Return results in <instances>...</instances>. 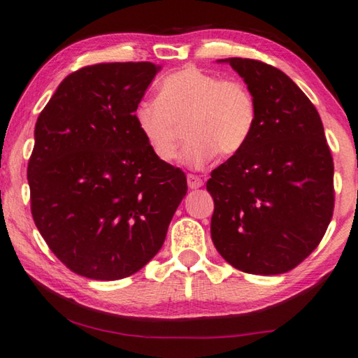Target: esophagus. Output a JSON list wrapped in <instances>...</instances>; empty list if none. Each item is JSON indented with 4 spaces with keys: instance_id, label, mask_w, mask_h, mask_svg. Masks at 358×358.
Returning a JSON list of instances; mask_svg holds the SVG:
<instances>
[{
    "instance_id": "esophagus-1",
    "label": "esophagus",
    "mask_w": 358,
    "mask_h": 358,
    "mask_svg": "<svg viewBox=\"0 0 358 358\" xmlns=\"http://www.w3.org/2000/svg\"><path fill=\"white\" fill-rule=\"evenodd\" d=\"M187 186H189L191 189H199V187L203 186V180L197 177V175L189 173L187 175Z\"/></svg>"
}]
</instances>
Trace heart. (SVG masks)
I'll list each match as a JSON object with an SVG mask.
<instances>
[{
	"mask_svg": "<svg viewBox=\"0 0 358 358\" xmlns=\"http://www.w3.org/2000/svg\"><path fill=\"white\" fill-rule=\"evenodd\" d=\"M133 119L148 148L162 162L177 157L185 125L187 142L181 159L200 167L217 153L222 158L235 157L249 144L258 123V106L244 81L222 80L186 66L162 78L157 100H141Z\"/></svg>",
	"mask_w": 358,
	"mask_h": 358,
	"instance_id": "1",
	"label": "heart"
}]
</instances>
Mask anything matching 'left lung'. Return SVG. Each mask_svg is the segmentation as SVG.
Here are the masks:
<instances>
[{"label": "left lung", "instance_id": "obj_1", "mask_svg": "<svg viewBox=\"0 0 358 358\" xmlns=\"http://www.w3.org/2000/svg\"><path fill=\"white\" fill-rule=\"evenodd\" d=\"M229 62L255 95L258 123L241 152L211 172V239L227 263L275 275L301 264L334 214V159L321 117L282 70Z\"/></svg>", "mask_w": 358, "mask_h": 358}]
</instances>
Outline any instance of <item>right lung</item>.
<instances>
[{
  "label": "right lung",
  "mask_w": 358,
  "mask_h": 358,
  "mask_svg": "<svg viewBox=\"0 0 358 358\" xmlns=\"http://www.w3.org/2000/svg\"><path fill=\"white\" fill-rule=\"evenodd\" d=\"M161 70L109 62L70 73L36 123L28 162L31 213L75 274L119 280L164 244L186 175L148 148L133 111Z\"/></svg>",
  "instance_id": "add662e5"
}]
</instances>
